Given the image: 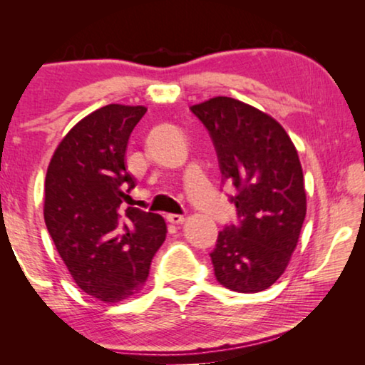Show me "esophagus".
<instances>
[{
	"label": "esophagus",
	"mask_w": 365,
	"mask_h": 365,
	"mask_svg": "<svg viewBox=\"0 0 365 365\" xmlns=\"http://www.w3.org/2000/svg\"><path fill=\"white\" fill-rule=\"evenodd\" d=\"M168 220L170 222V224H174V225H180V224H183V222H185V217H183V215H178V214H169L168 215Z\"/></svg>",
	"instance_id": "34e87169"
}]
</instances>
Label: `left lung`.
<instances>
[{
    "label": "left lung",
    "mask_w": 365,
    "mask_h": 365,
    "mask_svg": "<svg viewBox=\"0 0 365 365\" xmlns=\"http://www.w3.org/2000/svg\"><path fill=\"white\" fill-rule=\"evenodd\" d=\"M211 135L222 178L235 185L238 227L219 233L211 252L215 279L238 293H257L280 279L306 217L298 151L279 122L228 96L193 104Z\"/></svg>",
    "instance_id": "1"
}]
</instances>
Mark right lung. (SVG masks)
Segmentation results:
<instances>
[{
    "label": "right lung",
    "instance_id": "add662e5",
    "mask_svg": "<svg viewBox=\"0 0 365 365\" xmlns=\"http://www.w3.org/2000/svg\"><path fill=\"white\" fill-rule=\"evenodd\" d=\"M145 106L108 104L78 120L49 160L45 222L73 282L98 301L132 298L143 289L168 225L159 214L120 205L135 188L125 170L130 133Z\"/></svg>",
    "mask_w": 365,
    "mask_h": 365
}]
</instances>
